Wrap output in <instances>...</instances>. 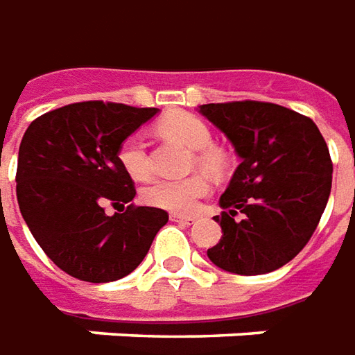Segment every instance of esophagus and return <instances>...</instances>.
Returning a JSON list of instances; mask_svg holds the SVG:
<instances>
[{"mask_svg": "<svg viewBox=\"0 0 355 355\" xmlns=\"http://www.w3.org/2000/svg\"><path fill=\"white\" fill-rule=\"evenodd\" d=\"M171 219L175 221V223H180V225H192V223H196V218H192V216H171Z\"/></svg>", "mask_w": 355, "mask_h": 355, "instance_id": "34e87169", "label": "esophagus"}]
</instances>
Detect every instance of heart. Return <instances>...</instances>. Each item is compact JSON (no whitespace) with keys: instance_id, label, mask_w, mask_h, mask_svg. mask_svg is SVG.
Instances as JSON below:
<instances>
[{"instance_id":"1","label":"heart","mask_w":355,"mask_h":355,"mask_svg":"<svg viewBox=\"0 0 355 355\" xmlns=\"http://www.w3.org/2000/svg\"><path fill=\"white\" fill-rule=\"evenodd\" d=\"M157 128L163 137H168L187 149L198 151L196 163L206 173L219 175L227 165L225 153L218 147L209 146L211 132L206 122L194 114L184 110L168 112L159 120ZM118 161L128 175L136 180H144L151 173L146 141L139 136H130L122 141L118 149ZM208 192L209 182L206 177L194 175L180 180H157L146 188L144 198L147 204L173 214H194L200 206V200Z\"/></svg>"}]
</instances>
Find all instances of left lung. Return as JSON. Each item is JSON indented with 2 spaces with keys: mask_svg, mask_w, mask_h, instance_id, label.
Here are the masks:
<instances>
[{
  "mask_svg": "<svg viewBox=\"0 0 355 355\" xmlns=\"http://www.w3.org/2000/svg\"><path fill=\"white\" fill-rule=\"evenodd\" d=\"M198 112L241 159L219 198L225 211L214 219L223 235L208 259L241 276L282 268L309 243L329 202L332 161L324 137L311 118L272 103H211Z\"/></svg>",
  "mask_w": 355,
  "mask_h": 355,
  "instance_id": "8db88e82",
  "label": "left lung"
}]
</instances>
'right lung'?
Returning <instances> with one entry per match:
<instances>
[{
    "instance_id": "obj_1",
    "label": "right lung",
    "mask_w": 355,
    "mask_h": 355,
    "mask_svg": "<svg viewBox=\"0 0 355 355\" xmlns=\"http://www.w3.org/2000/svg\"><path fill=\"white\" fill-rule=\"evenodd\" d=\"M159 108L87 101L56 108L26 128L17 161V202L48 259L69 276L107 284L141 264L168 221L161 208L128 206L136 196L118 149Z\"/></svg>"
}]
</instances>
